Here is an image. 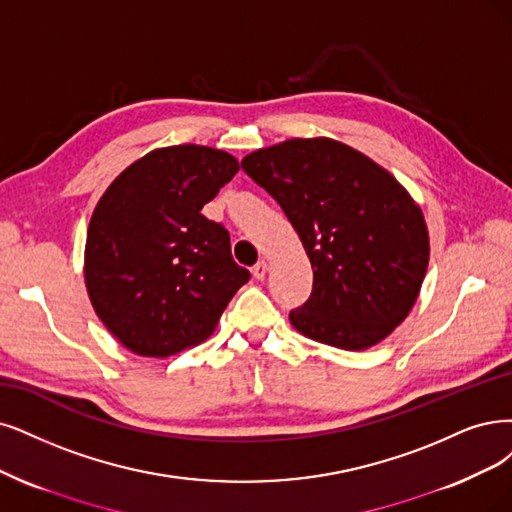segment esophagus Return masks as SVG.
I'll use <instances>...</instances> for the list:
<instances>
[{
    "mask_svg": "<svg viewBox=\"0 0 512 512\" xmlns=\"http://www.w3.org/2000/svg\"><path fill=\"white\" fill-rule=\"evenodd\" d=\"M266 274H268V261H259V263H255V268H253V276L257 278V280H263L266 278Z\"/></svg>",
    "mask_w": 512,
    "mask_h": 512,
    "instance_id": "34e87169",
    "label": "esophagus"
}]
</instances>
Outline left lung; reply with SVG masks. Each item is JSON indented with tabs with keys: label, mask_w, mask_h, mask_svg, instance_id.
I'll return each instance as SVG.
<instances>
[{
	"label": "left lung",
	"mask_w": 512,
	"mask_h": 512,
	"mask_svg": "<svg viewBox=\"0 0 512 512\" xmlns=\"http://www.w3.org/2000/svg\"><path fill=\"white\" fill-rule=\"evenodd\" d=\"M242 168L280 204L310 257L312 293L289 312L299 333L365 350L403 323L430 244L420 206L388 170L333 139L257 149Z\"/></svg>",
	"instance_id": "8db88e82"
}]
</instances>
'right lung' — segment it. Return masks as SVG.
I'll return each mask as SVG.
<instances>
[{
	"label": "right lung",
	"mask_w": 512,
	"mask_h": 512,
	"mask_svg": "<svg viewBox=\"0 0 512 512\" xmlns=\"http://www.w3.org/2000/svg\"><path fill=\"white\" fill-rule=\"evenodd\" d=\"M221 149L173 145L130 164L94 208L86 287L103 325L141 356H170L211 335L251 272L230 234L200 211L238 173Z\"/></svg>",
	"instance_id": "obj_1"
}]
</instances>
